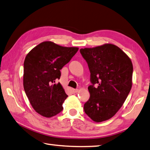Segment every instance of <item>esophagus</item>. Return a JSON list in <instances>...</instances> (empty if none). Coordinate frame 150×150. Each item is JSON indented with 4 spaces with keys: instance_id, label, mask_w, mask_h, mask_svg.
<instances>
[{
    "instance_id": "1",
    "label": "esophagus",
    "mask_w": 150,
    "mask_h": 150,
    "mask_svg": "<svg viewBox=\"0 0 150 150\" xmlns=\"http://www.w3.org/2000/svg\"><path fill=\"white\" fill-rule=\"evenodd\" d=\"M78 91H79L78 89H74V88L72 89V92H73V93H76V92H77Z\"/></svg>"
}]
</instances>
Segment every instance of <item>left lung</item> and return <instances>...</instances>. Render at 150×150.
<instances>
[{
	"label": "left lung",
	"instance_id": "left-lung-1",
	"mask_svg": "<svg viewBox=\"0 0 150 150\" xmlns=\"http://www.w3.org/2000/svg\"><path fill=\"white\" fill-rule=\"evenodd\" d=\"M80 52L88 64L92 83L88 88L91 96L84 105V112L94 122L107 121L120 110L132 88L131 59L110 43L81 48Z\"/></svg>",
	"mask_w": 150,
	"mask_h": 150
}]
</instances>
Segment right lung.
I'll list each match as a JSON object with an SVG mask.
<instances>
[{
    "mask_svg": "<svg viewBox=\"0 0 150 150\" xmlns=\"http://www.w3.org/2000/svg\"><path fill=\"white\" fill-rule=\"evenodd\" d=\"M77 47H62L45 41L27 54L23 64V88L33 108L45 117L56 115L67 98L62 84L60 69L77 53Z\"/></svg>",
    "mask_w": 150,
    "mask_h": 150,
    "instance_id": "1",
    "label": "right lung"
}]
</instances>
